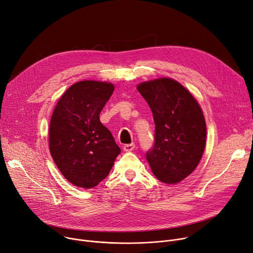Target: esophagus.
<instances>
[{"label": "esophagus", "mask_w": 253, "mask_h": 253, "mask_svg": "<svg viewBox=\"0 0 253 253\" xmlns=\"http://www.w3.org/2000/svg\"><path fill=\"white\" fill-rule=\"evenodd\" d=\"M134 147H135V144L130 143V144H125L123 146V149H124V151H132L134 149Z\"/></svg>", "instance_id": "1"}]
</instances>
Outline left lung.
<instances>
[{
    "mask_svg": "<svg viewBox=\"0 0 253 253\" xmlns=\"http://www.w3.org/2000/svg\"><path fill=\"white\" fill-rule=\"evenodd\" d=\"M137 89L156 124L155 142L146 160L160 181L178 183L194 171L203 157L207 138L203 111L192 94L170 78L140 83Z\"/></svg>",
    "mask_w": 253,
    "mask_h": 253,
    "instance_id": "obj_1",
    "label": "left lung"
}]
</instances>
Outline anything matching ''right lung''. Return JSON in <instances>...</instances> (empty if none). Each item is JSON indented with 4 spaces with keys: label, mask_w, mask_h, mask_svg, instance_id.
I'll return each instance as SVG.
<instances>
[{
    "label": "right lung",
    "mask_w": 253,
    "mask_h": 253,
    "mask_svg": "<svg viewBox=\"0 0 253 253\" xmlns=\"http://www.w3.org/2000/svg\"><path fill=\"white\" fill-rule=\"evenodd\" d=\"M113 91L112 83L80 81L67 89L54 110L49 151L60 172L75 186H96L109 175L121 151L99 121Z\"/></svg>",
    "instance_id": "1"
}]
</instances>
